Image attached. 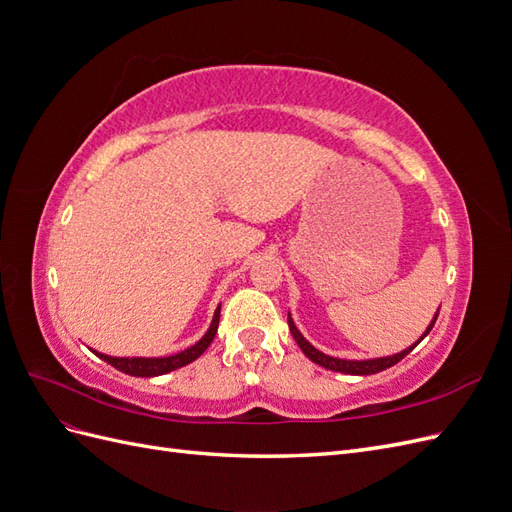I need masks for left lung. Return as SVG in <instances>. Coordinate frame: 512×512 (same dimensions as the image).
<instances>
[{
  "mask_svg": "<svg viewBox=\"0 0 512 512\" xmlns=\"http://www.w3.org/2000/svg\"><path fill=\"white\" fill-rule=\"evenodd\" d=\"M438 314L440 309L436 312V316H433L431 324L427 327V331L421 335V339H418L416 344H412L410 348L401 350L397 354H391V356H378V359H363V361H350V359H337V356H329L324 354L320 350H316L312 344L307 342V339L301 335V331L297 329V324H294V320L290 318L288 314V327H290V333L294 337V342L299 344V348L303 350V354L307 356L309 361H314L316 365L324 367V369H331V371H339V374H350V376H369V374H378V371H384L386 367H393L395 363H399L401 359H404L406 354H410L418 344L423 342V339L427 337V333L433 329V324H436L438 320Z\"/></svg>",
  "mask_w": 512,
  "mask_h": 512,
  "instance_id": "left-lung-1",
  "label": "left lung"
}]
</instances>
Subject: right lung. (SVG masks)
Listing matches in <instances>:
<instances>
[{"label":"right lung","instance_id":"right-lung-1","mask_svg":"<svg viewBox=\"0 0 512 512\" xmlns=\"http://www.w3.org/2000/svg\"><path fill=\"white\" fill-rule=\"evenodd\" d=\"M218 324H220V305H218V309H215L213 320L209 324V331L200 337L194 346L185 348L177 354H170V356H108V354H102L96 350L94 352L100 356L102 361L113 365L115 369L123 371V374H128V376H136V378L162 376V374H168V371L179 369L183 365L196 361L198 356L211 346L215 333H218Z\"/></svg>","mask_w":512,"mask_h":512}]
</instances>
